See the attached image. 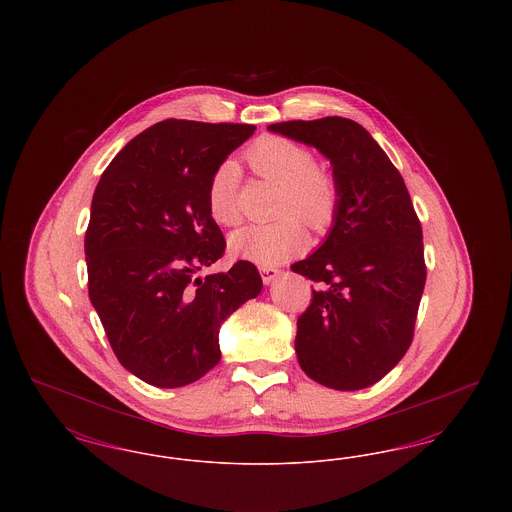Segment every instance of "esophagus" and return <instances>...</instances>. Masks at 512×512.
I'll use <instances>...</instances> for the list:
<instances>
[{"label":"esophagus","instance_id":"esophagus-1","mask_svg":"<svg viewBox=\"0 0 512 512\" xmlns=\"http://www.w3.org/2000/svg\"><path fill=\"white\" fill-rule=\"evenodd\" d=\"M259 270H261V276H263V282H265V284H272V282L280 276V270H278V268L261 267Z\"/></svg>","mask_w":512,"mask_h":512}]
</instances>
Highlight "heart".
Wrapping results in <instances>:
<instances>
[{
  "label": "heart",
  "mask_w": 512,
  "mask_h": 512,
  "mask_svg": "<svg viewBox=\"0 0 512 512\" xmlns=\"http://www.w3.org/2000/svg\"><path fill=\"white\" fill-rule=\"evenodd\" d=\"M249 167L282 188L278 215L272 224H249L230 238V251L261 267H272L307 247L305 220L311 228L328 226L338 209L340 190L332 172L318 167L311 149L282 136H265L245 151ZM240 169L224 161L207 186V209L215 222L234 226L242 219Z\"/></svg>",
  "instance_id": "heart-1"
}]
</instances>
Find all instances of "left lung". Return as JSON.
I'll return each mask as SVG.
<instances>
[{"label": "left lung", "instance_id": "left-lung-1", "mask_svg": "<svg viewBox=\"0 0 512 512\" xmlns=\"http://www.w3.org/2000/svg\"><path fill=\"white\" fill-rule=\"evenodd\" d=\"M268 130L317 147L340 190L324 244L292 265L317 284L297 318V361L326 388L363 390L382 380L413 341L426 265L411 195L359 122L324 117Z\"/></svg>", "mask_w": 512, "mask_h": 512}]
</instances>
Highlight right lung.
I'll use <instances>...</instances> for the list:
<instances>
[{
	"instance_id": "add662e5",
	"label": "right lung",
	"mask_w": 512,
	"mask_h": 512,
	"mask_svg": "<svg viewBox=\"0 0 512 512\" xmlns=\"http://www.w3.org/2000/svg\"><path fill=\"white\" fill-rule=\"evenodd\" d=\"M253 132L167 119L99 178L84 240L88 293L119 363L149 386L182 388L219 365L220 324L263 290L249 261L197 276L226 247L207 209L209 178Z\"/></svg>"
}]
</instances>
